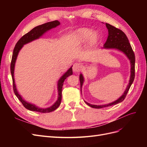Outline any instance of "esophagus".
<instances>
[{"mask_svg": "<svg viewBox=\"0 0 147 147\" xmlns=\"http://www.w3.org/2000/svg\"><path fill=\"white\" fill-rule=\"evenodd\" d=\"M82 69V64L79 63H75L74 64L73 67H72V69L74 72H79Z\"/></svg>", "mask_w": 147, "mask_h": 147, "instance_id": "obj_1", "label": "esophagus"}]
</instances>
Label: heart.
Masks as SVG:
<instances>
[{
  "label": "heart",
  "instance_id": "b5f03b06",
  "mask_svg": "<svg viewBox=\"0 0 147 147\" xmlns=\"http://www.w3.org/2000/svg\"><path fill=\"white\" fill-rule=\"evenodd\" d=\"M99 35L97 32H93L91 29L83 28L75 31L73 38L75 43H82L89 40L91 45H94L98 40Z\"/></svg>",
  "mask_w": 147,
  "mask_h": 147
}]
</instances>
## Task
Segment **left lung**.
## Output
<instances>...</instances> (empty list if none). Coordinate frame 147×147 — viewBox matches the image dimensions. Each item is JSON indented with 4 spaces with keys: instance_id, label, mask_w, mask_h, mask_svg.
I'll return each mask as SVG.
<instances>
[{
    "instance_id": "left-lung-1",
    "label": "left lung",
    "mask_w": 147,
    "mask_h": 147,
    "mask_svg": "<svg viewBox=\"0 0 147 147\" xmlns=\"http://www.w3.org/2000/svg\"><path fill=\"white\" fill-rule=\"evenodd\" d=\"M106 27L108 29L109 31V36L106 42L104 44V48H115L117 49L120 51H123L124 54H125L131 62V77L129 83L125 91H124V94L122 96H121L119 98L115 101L112 103H110L106 105H91L90 104L88 103L85 102L86 104L92 108L95 109H102L106 107L112 106L113 105L117 104L119 102L123 101L125 99V97L127 94L128 91L129 90V88L131 86L132 83L134 82V80L135 78V55L134 53L132 50V48L131 46L130 43L129 42L128 38L126 37V34H124L121 30H120L117 28L114 27L113 26L110 25V24L105 23ZM84 81V79L83 77V75L80 74V88L82 91V86Z\"/></svg>"
}]
</instances>
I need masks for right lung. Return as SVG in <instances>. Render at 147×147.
Masks as SVG:
<instances>
[{
  "label": "right lung",
  "mask_w": 147,
  "mask_h": 147,
  "mask_svg": "<svg viewBox=\"0 0 147 147\" xmlns=\"http://www.w3.org/2000/svg\"><path fill=\"white\" fill-rule=\"evenodd\" d=\"M60 24L59 22L57 20H55L51 22H48V23L43 24L42 25H40L38 26H36L34 28H33L32 30H30L29 32L24 35L23 37H22L18 42L16 43V45L14 48V50H13V55H12V58L11 61V64H10V71L12 76V80H13V91H14L16 96L18 97L22 104L26 109H27L29 110L34 111V112H40V113H50L53 112V111L55 110L57 107L60 105L61 99H62V88H63V83L65 80L70 75H72V68H70L67 72H66L64 75L62 77L58 82V84H57V88H58V99H57V101L55 102V104L52 105L51 107L47 109H40L38 107H37L36 106L31 104L28 102L24 101L21 96L18 94V92L16 86L15 84V80H14V68H15V61L16 59V57L18 56V54L21 50V48L23 47V46L24 44L28 43L31 41L34 40L37 38H38L42 36V35L47 32V30H50L52 28H54L56 26Z\"/></svg>",
  "instance_id": "right-lung-1"
}]
</instances>
